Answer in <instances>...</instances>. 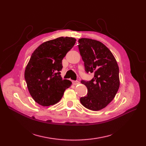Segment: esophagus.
<instances>
[{
	"label": "esophagus",
	"instance_id": "1",
	"mask_svg": "<svg viewBox=\"0 0 146 146\" xmlns=\"http://www.w3.org/2000/svg\"><path fill=\"white\" fill-rule=\"evenodd\" d=\"M72 83L74 85H78L79 83H80V82H78V81H72Z\"/></svg>",
	"mask_w": 146,
	"mask_h": 146
}]
</instances>
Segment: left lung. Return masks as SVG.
Segmentation results:
<instances>
[{
    "label": "left lung",
    "mask_w": 146,
    "mask_h": 146,
    "mask_svg": "<svg viewBox=\"0 0 146 146\" xmlns=\"http://www.w3.org/2000/svg\"><path fill=\"white\" fill-rule=\"evenodd\" d=\"M78 49L87 73H93L90 82L82 80L88 94L81 104L92 111L105 108L115 97L120 85L119 66L116 58L103 43L89 38L78 39Z\"/></svg>",
    "instance_id": "8db88e82"
}]
</instances>
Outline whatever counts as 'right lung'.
Listing matches in <instances>:
<instances>
[{
	"mask_svg": "<svg viewBox=\"0 0 146 146\" xmlns=\"http://www.w3.org/2000/svg\"><path fill=\"white\" fill-rule=\"evenodd\" d=\"M72 37H60L38 46L26 66L24 77L33 100L43 107L53 105L60 100L64 91L72 85L63 80L62 60L76 43Z\"/></svg>",
	"mask_w": 146,
	"mask_h": 146,
	"instance_id": "add662e5",
	"label": "right lung"
}]
</instances>
